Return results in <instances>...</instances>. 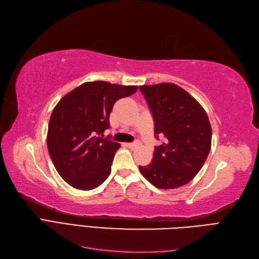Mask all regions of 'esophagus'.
<instances>
[{
  "mask_svg": "<svg viewBox=\"0 0 259 259\" xmlns=\"http://www.w3.org/2000/svg\"><path fill=\"white\" fill-rule=\"evenodd\" d=\"M139 145L138 142H135V143H126V146L129 148H136Z\"/></svg>",
  "mask_w": 259,
  "mask_h": 259,
  "instance_id": "obj_1",
  "label": "esophagus"
}]
</instances>
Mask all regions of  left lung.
Segmentation results:
<instances>
[{
	"label": "left lung",
	"instance_id": "left-lung-1",
	"mask_svg": "<svg viewBox=\"0 0 259 259\" xmlns=\"http://www.w3.org/2000/svg\"><path fill=\"white\" fill-rule=\"evenodd\" d=\"M155 122V137L164 142L155 147L152 162L140 165L154 186L173 189L187 184L201 170L212 143L208 117L195 98L171 82L140 86Z\"/></svg>",
	"mask_w": 259,
	"mask_h": 259
}]
</instances>
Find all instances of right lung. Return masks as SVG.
I'll use <instances>...</instances> for the list:
<instances>
[{
	"label": "right lung",
	"instance_id": "add662e5",
	"mask_svg": "<svg viewBox=\"0 0 259 259\" xmlns=\"http://www.w3.org/2000/svg\"><path fill=\"white\" fill-rule=\"evenodd\" d=\"M138 86L87 81L66 94L55 106L48 123L47 147L56 170L74 188H97L108 178L120 147L103 133L117 100L129 97Z\"/></svg>",
	"mask_w": 259,
	"mask_h": 259
}]
</instances>
